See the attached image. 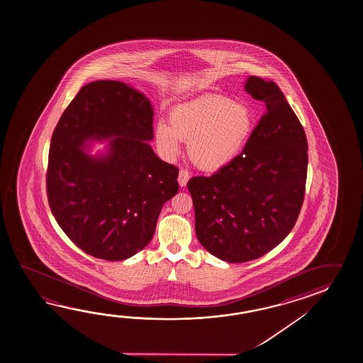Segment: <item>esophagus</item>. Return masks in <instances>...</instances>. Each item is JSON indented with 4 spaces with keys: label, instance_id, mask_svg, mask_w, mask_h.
<instances>
[{
    "label": "esophagus",
    "instance_id": "esophagus-1",
    "mask_svg": "<svg viewBox=\"0 0 363 363\" xmlns=\"http://www.w3.org/2000/svg\"><path fill=\"white\" fill-rule=\"evenodd\" d=\"M189 178H190V173L186 171V169H181L179 173H178V184H179V186H181V187L186 186Z\"/></svg>",
    "mask_w": 363,
    "mask_h": 363
}]
</instances>
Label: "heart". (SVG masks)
<instances>
[{
  "label": "heart",
  "instance_id": "heart-1",
  "mask_svg": "<svg viewBox=\"0 0 363 363\" xmlns=\"http://www.w3.org/2000/svg\"><path fill=\"white\" fill-rule=\"evenodd\" d=\"M254 114L249 105L227 96L206 94L178 104L169 111V124L157 122V149L168 159L177 157L187 141L192 163L203 171H217L239 155L250 136Z\"/></svg>",
  "mask_w": 363,
  "mask_h": 363
}]
</instances>
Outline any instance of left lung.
I'll use <instances>...</instances> for the list:
<instances>
[{
	"label": "left lung",
	"mask_w": 363,
	"mask_h": 363,
	"mask_svg": "<svg viewBox=\"0 0 363 363\" xmlns=\"http://www.w3.org/2000/svg\"><path fill=\"white\" fill-rule=\"evenodd\" d=\"M245 89L266 113L244 150L211 177L187 182L200 244L228 263L260 258L286 238L307 181L306 132L279 86L249 77Z\"/></svg>",
	"instance_id": "left-lung-1"
}]
</instances>
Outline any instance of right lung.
<instances>
[{
  "instance_id": "right-lung-1",
  "label": "right lung",
  "mask_w": 363,
  "mask_h": 363,
  "mask_svg": "<svg viewBox=\"0 0 363 363\" xmlns=\"http://www.w3.org/2000/svg\"><path fill=\"white\" fill-rule=\"evenodd\" d=\"M154 111L144 95L118 81L83 86L51 137L48 206L77 247L99 259L124 260L150 242L165 201L178 191V168L150 145ZM110 154L94 160L87 138H108Z\"/></svg>"
}]
</instances>
